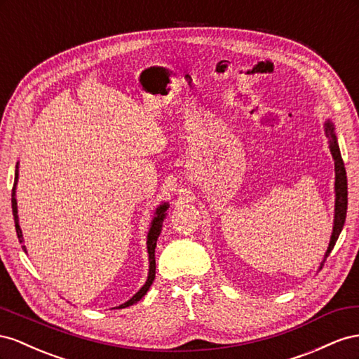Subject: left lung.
I'll return each instance as SVG.
<instances>
[{
	"instance_id": "8db88e82",
	"label": "left lung",
	"mask_w": 359,
	"mask_h": 359,
	"mask_svg": "<svg viewBox=\"0 0 359 359\" xmlns=\"http://www.w3.org/2000/svg\"><path fill=\"white\" fill-rule=\"evenodd\" d=\"M325 134L330 138V147L332 151V156L335 161V219H334V230H332V236L330 247H327V251L325 254V259L322 262V266L325 260L330 257L331 251L334 250V245L339 239L340 233L343 230V225L346 221V212H347V177H346V168H344V162L341 159V153L339 149V142H337V137L334 134V126L332 123L326 121L325 123Z\"/></svg>"
}]
</instances>
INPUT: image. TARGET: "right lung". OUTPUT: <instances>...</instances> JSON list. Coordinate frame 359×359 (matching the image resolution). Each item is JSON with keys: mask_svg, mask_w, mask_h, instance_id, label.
<instances>
[{"mask_svg": "<svg viewBox=\"0 0 359 359\" xmlns=\"http://www.w3.org/2000/svg\"><path fill=\"white\" fill-rule=\"evenodd\" d=\"M16 182H18V165H16V171H15V185H13V189H12V210H13V219H15V227H16V234H18V239L19 242H22V231H20V227H19V222H18V208H16V198H15V189H16ZM167 204H162V206L158 208L156 210V217L153 218V222H151V227H150V231H149V236H147V250H149V259H150V271H149V276H147V281L146 284L142 285V287L140 289V292L132 296V298L121 304L118 309H126V306L132 305L138 302L142 296H144L147 293V290L150 289V285L153 283V280H155V273H156V260H155V248H156V241L159 238V233H161V227H162V222H163V218H165V212H167ZM25 250V247H24Z\"/></svg>", "mask_w": 359, "mask_h": 359, "instance_id": "right-lung-1", "label": "right lung"}]
</instances>
